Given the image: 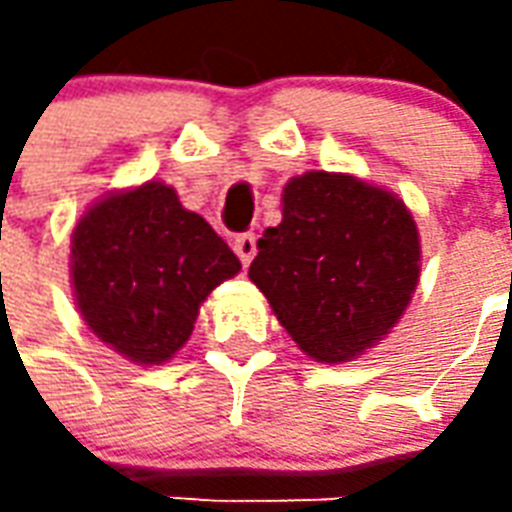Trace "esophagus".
Instances as JSON below:
<instances>
[{"instance_id": "34e87169", "label": "esophagus", "mask_w": 512, "mask_h": 512, "mask_svg": "<svg viewBox=\"0 0 512 512\" xmlns=\"http://www.w3.org/2000/svg\"><path fill=\"white\" fill-rule=\"evenodd\" d=\"M233 249H235V255L241 257V263H244V266H249V263H252V257H255V252H257V238L252 233L235 235Z\"/></svg>"}]
</instances>
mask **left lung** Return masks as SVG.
Masks as SVG:
<instances>
[{"label": "left lung", "mask_w": 512, "mask_h": 512, "mask_svg": "<svg viewBox=\"0 0 512 512\" xmlns=\"http://www.w3.org/2000/svg\"><path fill=\"white\" fill-rule=\"evenodd\" d=\"M419 277L406 205L351 175L307 172L282 194V222L257 238L249 279L304 354L348 362L403 315Z\"/></svg>", "instance_id": "obj_1"}]
</instances>
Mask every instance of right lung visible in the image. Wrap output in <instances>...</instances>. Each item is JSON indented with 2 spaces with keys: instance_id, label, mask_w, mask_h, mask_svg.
<instances>
[{
  "instance_id": "1",
  "label": "right lung",
  "mask_w": 512,
  "mask_h": 512,
  "mask_svg": "<svg viewBox=\"0 0 512 512\" xmlns=\"http://www.w3.org/2000/svg\"><path fill=\"white\" fill-rule=\"evenodd\" d=\"M76 304L95 337L142 365L189 340L202 299L241 271L213 227L150 180L84 213L71 241Z\"/></svg>"
}]
</instances>
